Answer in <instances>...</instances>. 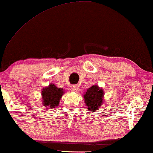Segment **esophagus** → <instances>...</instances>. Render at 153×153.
I'll return each mask as SVG.
<instances>
[{
  "label": "esophagus",
  "mask_w": 153,
  "mask_h": 153,
  "mask_svg": "<svg viewBox=\"0 0 153 153\" xmlns=\"http://www.w3.org/2000/svg\"><path fill=\"white\" fill-rule=\"evenodd\" d=\"M78 85H73L71 86V91L73 92H76L78 90Z\"/></svg>",
  "instance_id": "34e87169"
}]
</instances>
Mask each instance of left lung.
I'll return each mask as SVG.
<instances>
[{
  "mask_svg": "<svg viewBox=\"0 0 153 153\" xmlns=\"http://www.w3.org/2000/svg\"><path fill=\"white\" fill-rule=\"evenodd\" d=\"M104 94L103 90L97 85H94L87 90L83 95V98L88 111L92 112L97 111L103 104Z\"/></svg>",
  "mask_w": 153,
  "mask_h": 153,
  "instance_id": "8db88e82",
  "label": "left lung"
}]
</instances>
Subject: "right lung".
<instances>
[{"mask_svg": "<svg viewBox=\"0 0 153 153\" xmlns=\"http://www.w3.org/2000/svg\"><path fill=\"white\" fill-rule=\"evenodd\" d=\"M63 89L56 87L51 83L49 86L44 88L42 91V104L45 107L53 108L58 106L60 100L64 94Z\"/></svg>", "mask_w": 153, "mask_h": 153, "instance_id": "1", "label": "right lung"}]
</instances>
